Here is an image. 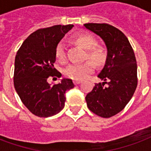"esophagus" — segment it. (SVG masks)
I'll use <instances>...</instances> for the list:
<instances>
[{
	"mask_svg": "<svg viewBox=\"0 0 151 151\" xmlns=\"http://www.w3.org/2000/svg\"><path fill=\"white\" fill-rule=\"evenodd\" d=\"M73 83H74L75 85H77V84H80V83H81V81H80V80H74Z\"/></svg>",
	"mask_w": 151,
	"mask_h": 151,
	"instance_id": "1",
	"label": "esophagus"
}]
</instances>
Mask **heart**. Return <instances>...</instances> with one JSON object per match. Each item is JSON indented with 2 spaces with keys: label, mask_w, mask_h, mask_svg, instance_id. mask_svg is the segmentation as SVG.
I'll return each mask as SVG.
<instances>
[{
  "label": "heart",
  "mask_w": 151,
  "mask_h": 151,
  "mask_svg": "<svg viewBox=\"0 0 151 151\" xmlns=\"http://www.w3.org/2000/svg\"><path fill=\"white\" fill-rule=\"evenodd\" d=\"M72 40L82 48L88 50L87 55L95 64L102 65L104 63L106 58V52L103 47H95L96 42L92 35L80 34L74 36ZM55 57L59 62L64 63L66 61L64 45L63 42H59L56 46ZM94 69V64L91 61H87L82 63H74L65 68L64 75L71 80H83L86 79L89 75L92 74Z\"/></svg>",
  "instance_id": "1"
}]
</instances>
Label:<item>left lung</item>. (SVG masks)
Segmentation results:
<instances>
[{
    "label": "left lung",
    "mask_w": 151,
    "mask_h": 151,
    "mask_svg": "<svg viewBox=\"0 0 151 151\" xmlns=\"http://www.w3.org/2000/svg\"><path fill=\"white\" fill-rule=\"evenodd\" d=\"M83 26L98 35L107 49L104 68L97 76L103 82L95 83L87 94V105L96 115L111 117L125 107L136 90V58L128 38L116 27L104 23H87Z\"/></svg>",
    "instance_id": "left-lung-1"
}]
</instances>
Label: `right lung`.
<instances>
[{"mask_svg":"<svg viewBox=\"0 0 151 151\" xmlns=\"http://www.w3.org/2000/svg\"><path fill=\"white\" fill-rule=\"evenodd\" d=\"M73 25L53 26L32 33L17 51L14 62V88L21 101L33 114L48 117L64 108L65 92L74 88L70 79L57 84L48 83L50 76L60 78L54 67L55 48Z\"/></svg>","mask_w":151,"mask_h":151,"instance_id":"add662e5","label":"right lung"}]
</instances>
